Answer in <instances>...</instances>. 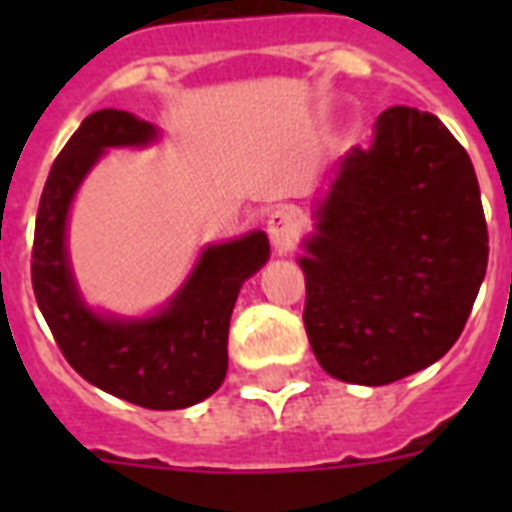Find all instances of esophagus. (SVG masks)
Instances as JSON below:
<instances>
[{
	"label": "esophagus",
	"instance_id": "34e87169",
	"mask_svg": "<svg viewBox=\"0 0 512 512\" xmlns=\"http://www.w3.org/2000/svg\"><path fill=\"white\" fill-rule=\"evenodd\" d=\"M268 236H271V244L279 255L292 252L297 244V236H300V220H297L295 212L287 207L273 209L268 215Z\"/></svg>",
	"mask_w": 512,
	"mask_h": 512
}]
</instances>
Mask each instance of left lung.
Returning a JSON list of instances; mask_svg holds the SVG:
<instances>
[{
    "instance_id": "1",
    "label": "left lung",
    "mask_w": 512,
    "mask_h": 512,
    "mask_svg": "<svg viewBox=\"0 0 512 512\" xmlns=\"http://www.w3.org/2000/svg\"><path fill=\"white\" fill-rule=\"evenodd\" d=\"M353 148L305 241V332L324 372L388 385L444 356L489 263L468 151L438 116L393 106Z\"/></svg>"
}]
</instances>
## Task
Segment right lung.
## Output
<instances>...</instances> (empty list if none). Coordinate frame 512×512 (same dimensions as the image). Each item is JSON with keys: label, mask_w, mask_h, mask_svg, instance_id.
<instances>
[{"label": "right lung", "mask_w": 512, "mask_h": 512, "mask_svg": "<svg viewBox=\"0 0 512 512\" xmlns=\"http://www.w3.org/2000/svg\"><path fill=\"white\" fill-rule=\"evenodd\" d=\"M154 124L116 108L79 124L52 164L36 212L31 284L52 337L84 380L146 409H185L212 396L228 369V327L241 284L268 260V236L209 247L170 308L154 319H103L79 300L66 257L76 188L111 146H146Z\"/></svg>", "instance_id": "1"}]
</instances>
